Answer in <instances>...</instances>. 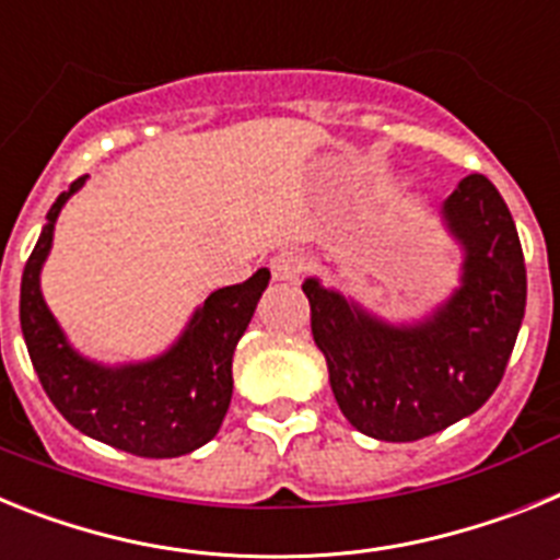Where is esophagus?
<instances>
[{
  "instance_id": "34e87169",
  "label": "esophagus",
  "mask_w": 560,
  "mask_h": 560,
  "mask_svg": "<svg viewBox=\"0 0 560 560\" xmlns=\"http://www.w3.org/2000/svg\"><path fill=\"white\" fill-rule=\"evenodd\" d=\"M304 267H307V261L295 250H281L270 259V273H273L276 281H299Z\"/></svg>"
}]
</instances>
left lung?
Wrapping results in <instances>:
<instances>
[{
  "mask_svg": "<svg viewBox=\"0 0 560 560\" xmlns=\"http://www.w3.org/2000/svg\"><path fill=\"white\" fill-rule=\"evenodd\" d=\"M445 220L465 245V276L420 327H386L315 279L301 287L335 400L374 440L415 442L474 415L502 383L518 338L527 267L502 194L485 174H468Z\"/></svg>",
  "mask_w": 560,
  "mask_h": 560,
  "instance_id": "1",
  "label": "left lung"
}]
</instances>
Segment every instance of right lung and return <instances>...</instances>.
<instances>
[{"mask_svg": "<svg viewBox=\"0 0 560 560\" xmlns=\"http://www.w3.org/2000/svg\"><path fill=\"white\" fill-rule=\"evenodd\" d=\"M52 202L47 225L22 273L19 318L33 369L52 406L70 425L126 454L172 459L191 454L217 436L233 395V349L245 335L270 273L256 270L247 281L222 287L194 315L191 327L172 352L152 363L104 369L78 358L47 310L38 270L52 242V225L72 191Z\"/></svg>", "mask_w": 560, "mask_h": 560, "instance_id": "obj_1", "label": "right lung"}]
</instances>
